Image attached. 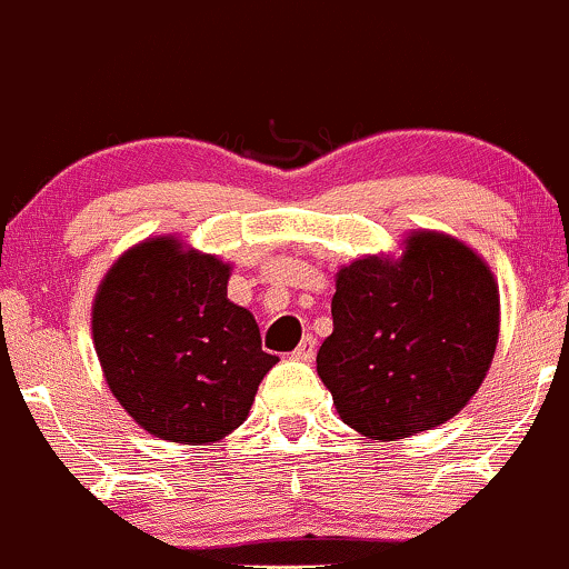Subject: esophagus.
<instances>
[{"label":"esophagus","mask_w":569,"mask_h":569,"mask_svg":"<svg viewBox=\"0 0 569 569\" xmlns=\"http://www.w3.org/2000/svg\"><path fill=\"white\" fill-rule=\"evenodd\" d=\"M313 356H317V340H313L311 335H306V338L300 340V346L292 350V359H296V361H313Z\"/></svg>","instance_id":"1"}]
</instances>
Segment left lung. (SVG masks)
Masks as SVG:
<instances>
[{"label": "left lung", "mask_w": 569, "mask_h": 569, "mask_svg": "<svg viewBox=\"0 0 569 569\" xmlns=\"http://www.w3.org/2000/svg\"><path fill=\"white\" fill-rule=\"evenodd\" d=\"M332 321L317 371L340 419L375 440L409 438L456 417L486 380L499 284L465 242L411 231L396 261L342 266Z\"/></svg>", "instance_id": "1"}]
</instances>
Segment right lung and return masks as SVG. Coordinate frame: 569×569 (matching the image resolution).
Instances as JSON below:
<instances>
[{
  "mask_svg": "<svg viewBox=\"0 0 569 569\" xmlns=\"http://www.w3.org/2000/svg\"><path fill=\"white\" fill-rule=\"evenodd\" d=\"M229 263L150 237L110 266L91 306L104 380L139 427L171 443L237 430L277 356L248 308L227 298Z\"/></svg>",
  "mask_w": 569,
  "mask_h": 569,
  "instance_id": "right-lung-1",
  "label": "right lung"
}]
</instances>
